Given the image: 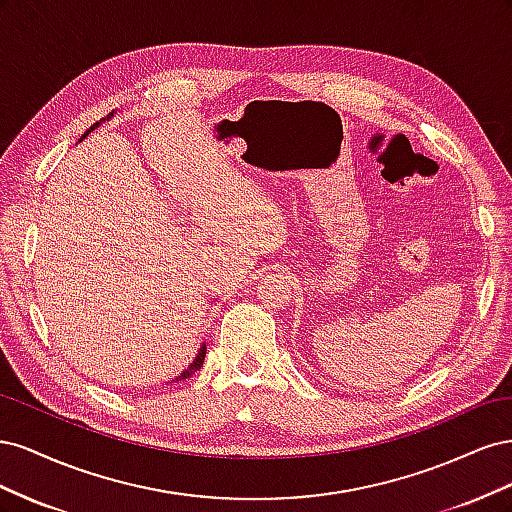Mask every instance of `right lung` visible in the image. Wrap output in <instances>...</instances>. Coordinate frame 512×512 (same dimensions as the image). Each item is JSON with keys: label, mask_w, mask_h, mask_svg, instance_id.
Returning <instances> with one entry per match:
<instances>
[{"label": "right lung", "mask_w": 512, "mask_h": 512, "mask_svg": "<svg viewBox=\"0 0 512 512\" xmlns=\"http://www.w3.org/2000/svg\"><path fill=\"white\" fill-rule=\"evenodd\" d=\"M115 113H117V111H113V113H111V115H106V117H104V119H100V121H96V123H94V126H91V128H89V130H87V132H85V134H83V136H81V141H83V138H85V136H89V134H91V132H94V130H96V128H98V126H100V123H102V121H108V119H111V117H113V115H115ZM205 354H207V346H205V344H203V346H200V350H198V354H196V356H194V361H192V363H190V365H188V369H185V371H181V374H179V376H175V378H173V382H179V380H185V378H190V376H192V374H196V371H198V369H200V367H203V361H205Z\"/></svg>", "instance_id": "obj_1"}]
</instances>
